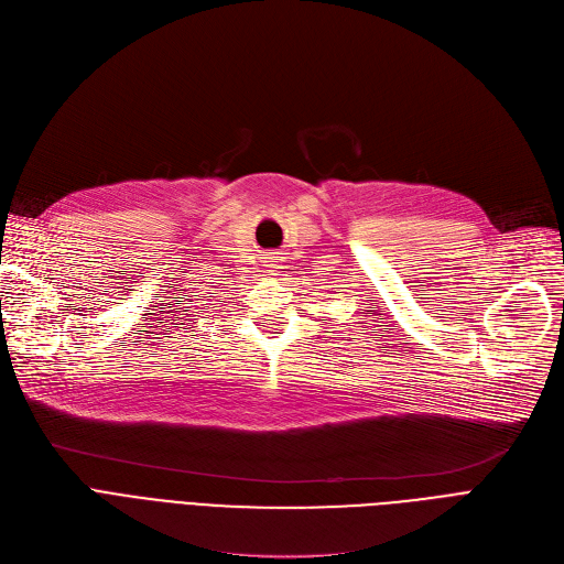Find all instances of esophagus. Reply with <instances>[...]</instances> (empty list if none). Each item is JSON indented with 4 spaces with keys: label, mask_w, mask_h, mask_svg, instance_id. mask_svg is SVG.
I'll use <instances>...</instances> for the list:
<instances>
[{
    "label": "esophagus",
    "mask_w": 564,
    "mask_h": 564,
    "mask_svg": "<svg viewBox=\"0 0 564 564\" xmlns=\"http://www.w3.org/2000/svg\"><path fill=\"white\" fill-rule=\"evenodd\" d=\"M283 270V258L279 253H272L270 258H267V270L264 274H272V276H279Z\"/></svg>",
    "instance_id": "obj_1"
}]
</instances>
